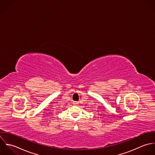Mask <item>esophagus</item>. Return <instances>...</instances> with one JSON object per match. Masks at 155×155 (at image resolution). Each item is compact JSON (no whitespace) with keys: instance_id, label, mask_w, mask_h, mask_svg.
<instances>
[{"instance_id":"34e87169","label":"esophagus","mask_w":155,"mask_h":155,"mask_svg":"<svg viewBox=\"0 0 155 155\" xmlns=\"http://www.w3.org/2000/svg\"><path fill=\"white\" fill-rule=\"evenodd\" d=\"M74 105H77L78 104V103L77 102H74Z\"/></svg>"}]
</instances>
